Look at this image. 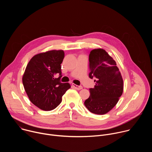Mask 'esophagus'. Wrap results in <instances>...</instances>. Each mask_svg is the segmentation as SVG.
I'll return each instance as SVG.
<instances>
[{
	"instance_id": "esophagus-1",
	"label": "esophagus",
	"mask_w": 152,
	"mask_h": 152,
	"mask_svg": "<svg viewBox=\"0 0 152 152\" xmlns=\"http://www.w3.org/2000/svg\"><path fill=\"white\" fill-rule=\"evenodd\" d=\"M72 86H73V87L76 89V90H80L81 89H82V86H79V85H75L74 83H72Z\"/></svg>"
}]
</instances>
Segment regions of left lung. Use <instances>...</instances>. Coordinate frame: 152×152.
<instances>
[{"label": "left lung", "instance_id": "obj_1", "mask_svg": "<svg viewBox=\"0 0 152 152\" xmlns=\"http://www.w3.org/2000/svg\"><path fill=\"white\" fill-rule=\"evenodd\" d=\"M89 77L96 85L90 88V96L84 104L92 113L103 115L117 103L123 91V80L115 61L102 49H94L89 55Z\"/></svg>", "mask_w": 152, "mask_h": 152}]
</instances>
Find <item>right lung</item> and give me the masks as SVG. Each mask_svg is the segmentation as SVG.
<instances>
[{
	"label": "right lung",
	"mask_w": 152,
	"mask_h": 152,
	"mask_svg": "<svg viewBox=\"0 0 152 152\" xmlns=\"http://www.w3.org/2000/svg\"><path fill=\"white\" fill-rule=\"evenodd\" d=\"M64 58L63 50H53L35 55L27 65L22 78L24 88L30 101L42 110H54L71 87L60 81Z\"/></svg>",
	"instance_id": "right-lung-1"
}]
</instances>
